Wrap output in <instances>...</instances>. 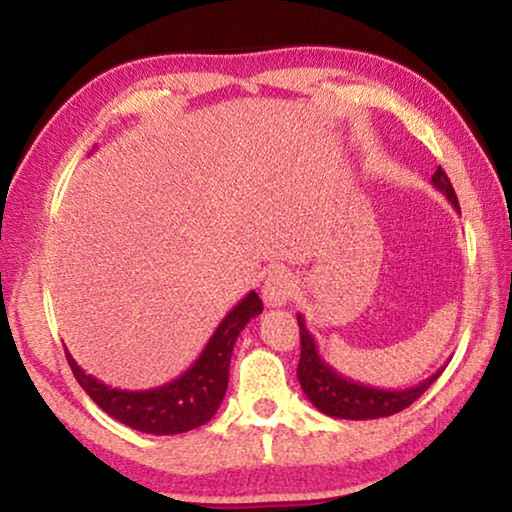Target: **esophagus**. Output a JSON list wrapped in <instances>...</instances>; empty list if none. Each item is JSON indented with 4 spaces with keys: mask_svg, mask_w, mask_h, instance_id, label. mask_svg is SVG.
<instances>
[{
    "mask_svg": "<svg viewBox=\"0 0 512 512\" xmlns=\"http://www.w3.org/2000/svg\"><path fill=\"white\" fill-rule=\"evenodd\" d=\"M294 294H296V280L292 273L285 269L271 271L269 278L264 280L262 299L269 308H282V305H287L294 299Z\"/></svg>",
    "mask_w": 512,
    "mask_h": 512,
    "instance_id": "34e87169",
    "label": "esophagus"
}]
</instances>
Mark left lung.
<instances>
[{"instance_id":"8db88e82","label":"left lung","mask_w":512,"mask_h":512,"mask_svg":"<svg viewBox=\"0 0 512 512\" xmlns=\"http://www.w3.org/2000/svg\"><path fill=\"white\" fill-rule=\"evenodd\" d=\"M432 186L441 195H446V200L453 204L455 211H460L451 179L446 177L441 167H437V172L432 174ZM296 319H299L301 329V361L299 368H296V377L301 381L305 398L326 416L345 418V421H370V418L393 416L421 398L444 370H437L434 375L409 388H377L361 384V381L345 377L331 363H326V358L319 354L315 338L305 326L303 315H296Z\"/></svg>"}]
</instances>
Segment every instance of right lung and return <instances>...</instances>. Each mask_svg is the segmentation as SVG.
<instances>
[{"instance_id":"obj_1","label":"right lung","mask_w":512,"mask_h":512,"mask_svg":"<svg viewBox=\"0 0 512 512\" xmlns=\"http://www.w3.org/2000/svg\"><path fill=\"white\" fill-rule=\"evenodd\" d=\"M262 310L264 305L257 292H248L218 324L197 361L170 384L149 391H121L103 384L87 375L68 349L66 361L85 393L114 421L147 434H181L209 423L218 411L230 379V358L236 338Z\"/></svg>"}]
</instances>
